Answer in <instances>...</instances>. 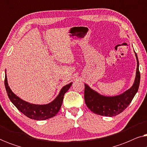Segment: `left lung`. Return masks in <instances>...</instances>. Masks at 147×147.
<instances>
[{
    "label": "left lung",
    "instance_id": "obj_1",
    "mask_svg": "<svg viewBox=\"0 0 147 147\" xmlns=\"http://www.w3.org/2000/svg\"><path fill=\"white\" fill-rule=\"evenodd\" d=\"M137 60L136 78L133 86L123 94L112 97H107L100 95L85 84L84 100L88 108L94 113L105 116H115L124 111L132 102L138 90L140 84V74L139 71V63L136 53Z\"/></svg>",
    "mask_w": 147,
    "mask_h": 147
}]
</instances>
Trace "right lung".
<instances>
[{
	"mask_svg": "<svg viewBox=\"0 0 147 147\" xmlns=\"http://www.w3.org/2000/svg\"><path fill=\"white\" fill-rule=\"evenodd\" d=\"M72 83H70L67 85L63 86L60 91L59 95L57 98L48 104L44 105H37V104H30L29 102L24 101L21 98H19L17 96H16L13 92L11 91V88H9V84L7 82V76H5V85L7 90L8 96L9 99L12 102L20 112H22L25 116L31 119L36 120H43L49 119L50 118L53 117L61 108L62 102H63V96L69 90Z\"/></svg>",
	"mask_w": 147,
	"mask_h": 147,
	"instance_id": "add662e5",
	"label": "right lung"
}]
</instances>
